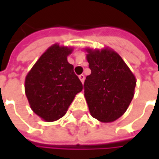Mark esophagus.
Returning <instances> with one entry per match:
<instances>
[{
  "mask_svg": "<svg viewBox=\"0 0 159 159\" xmlns=\"http://www.w3.org/2000/svg\"><path fill=\"white\" fill-rule=\"evenodd\" d=\"M79 79L81 80V82H82V83H84V79H85V76H84V75H83V74H82V75H80L79 76Z\"/></svg>",
  "mask_w": 159,
  "mask_h": 159,
  "instance_id": "esophagus-1",
  "label": "esophagus"
}]
</instances>
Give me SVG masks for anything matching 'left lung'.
Here are the masks:
<instances>
[{
  "mask_svg": "<svg viewBox=\"0 0 159 159\" xmlns=\"http://www.w3.org/2000/svg\"><path fill=\"white\" fill-rule=\"evenodd\" d=\"M91 74L84 82V95L93 117L103 123L119 118L129 106L135 77L117 52L88 50Z\"/></svg>",
  "mask_w": 159,
  "mask_h": 159,
  "instance_id": "8db88e82",
  "label": "left lung"
}]
</instances>
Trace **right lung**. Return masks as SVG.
<instances>
[{
    "instance_id": "1",
    "label": "right lung",
    "mask_w": 159,
    "mask_h": 159,
    "mask_svg": "<svg viewBox=\"0 0 159 159\" xmlns=\"http://www.w3.org/2000/svg\"><path fill=\"white\" fill-rule=\"evenodd\" d=\"M71 49L55 45L46 51L25 78V93L34 112L47 122L66 114L83 83L67 61Z\"/></svg>"
}]
</instances>
